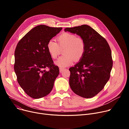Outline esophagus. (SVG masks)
I'll return each mask as SVG.
<instances>
[{
  "instance_id": "1",
  "label": "esophagus",
  "mask_w": 129,
  "mask_h": 129,
  "mask_svg": "<svg viewBox=\"0 0 129 129\" xmlns=\"http://www.w3.org/2000/svg\"><path fill=\"white\" fill-rule=\"evenodd\" d=\"M64 69H62V68H59V72L62 73L63 71H64Z\"/></svg>"
}]
</instances>
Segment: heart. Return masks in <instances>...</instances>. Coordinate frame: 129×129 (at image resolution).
I'll use <instances>...</instances> for the list:
<instances>
[{"instance_id":"1","label":"heart","mask_w":129,"mask_h":129,"mask_svg":"<svg viewBox=\"0 0 129 129\" xmlns=\"http://www.w3.org/2000/svg\"><path fill=\"white\" fill-rule=\"evenodd\" d=\"M57 43L53 40H49L46 45L47 50L53 58H56L63 50L64 55L57 59L55 64L64 69L71 65L74 60L78 61L83 57L86 49L83 38L76 37L73 34L65 32L57 38Z\"/></svg>"}]
</instances>
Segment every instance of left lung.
Instances as JSON below:
<instances>
[{"label":"left lung","mask_w":129,"mask_h":129,"mask_svg":"<svg viewBox=\"0 0 129 129\" xmlns=\"http://www.w3.org/2000/svg\"><path fill=\"white\" fill-rule=\"evenodd\" d=\"M64 31L80 36L86 45L82 58L69 69L70 86L77 95L92 98L110 78L113 64L110 46L105 38L88 25L66 28Z\"/></svg>","instance_id":"left-lung-1"}]
</instances>
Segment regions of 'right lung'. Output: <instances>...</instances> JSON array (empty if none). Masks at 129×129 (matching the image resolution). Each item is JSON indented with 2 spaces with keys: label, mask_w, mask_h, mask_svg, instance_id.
Returning <instances> with one entry per match:
<instances>
[{
  "label": "right lung",
  "mask_w": 129,
  "mask_h": 129,
  "mask_svg": "<svg viewBox=\"0 0 129 129\" xmlns=\"http://www.w3.org/2000/svg\"><path fill=\"white\" fill-rule=\"evenodd\" d=\"M62 28L39 25L32 29L18 42L15 52L14 70L17 81L24 91L34 99L47 95L59 74L47 50L49 40ZM48 68L49 70H46Z\"/></svg>",
  "instance_id": "obj_1"
}]
</instances>
